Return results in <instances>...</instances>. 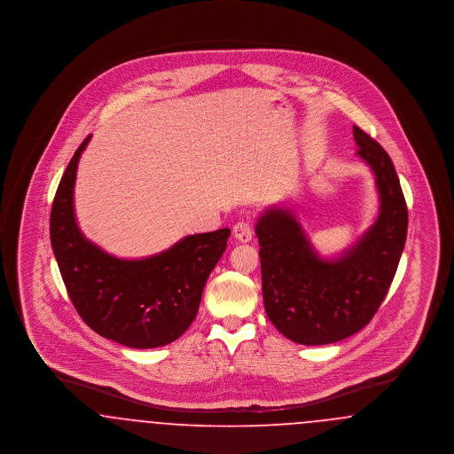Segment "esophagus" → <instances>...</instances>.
Instances as JSON below:
<instances>
[{
  "instance_id": "esophagus-1",
  "label": "esophagus",
  "mask_w": 454,
  "mask_h": 454,
  "mask_svg": "<svg viewBox=\"0 0 454 454\" xmlns=\"http://www.w3.org/2000/svg\"><path fill=\"white\" fill-rule=\"evenodd\" d=\"M252 233V223L248 219H239L233 226V237L237 238L238 241H250Z\"/></svg>"
}]
</instances>
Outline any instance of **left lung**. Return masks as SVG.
Listing matches in <instances>:
<instances>
[{
  "instance_id": "obj_1",
  "label": "left lung",
  "mask_w": 454,
  "mask_h": 454,
  "mask_svg": "<svg viewBox=\"0 0 454 454\" xmlns=\"http://www.w3.org/2000/svg\"><path fill=\"white\" fill-rule=\"evenodd\" d=\"M357 156L376 176L380 215L337 259H322L287 207L257 221L262 294L269 320L289 340L325 346L364 328L388 293L402 257L409 211L388 153L354 126Z\"/></svg>"
}]
</instances>
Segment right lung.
Returning <instances> with one entry per match:
<instances>
[{
	"label": "right lung",
	"instance_id": "right-lung-1",
	"mask_svg": "<svg viewBox=\"0 0 454 454\" xmlns=\"http://www.w3.org/2000/svg\"><path fill=\"white\" fill-rule=\"evenodd\" d=\"M91 136L73 154L51 209V245L67 294L98 335L132 348L176 340L194 322L206 281L226 250L230 228L182 238L146 259H117L83 237L73 189Z\"/></svg>",
	"mask_w": 454,
	"mask_h": 454
}]
</instances>
